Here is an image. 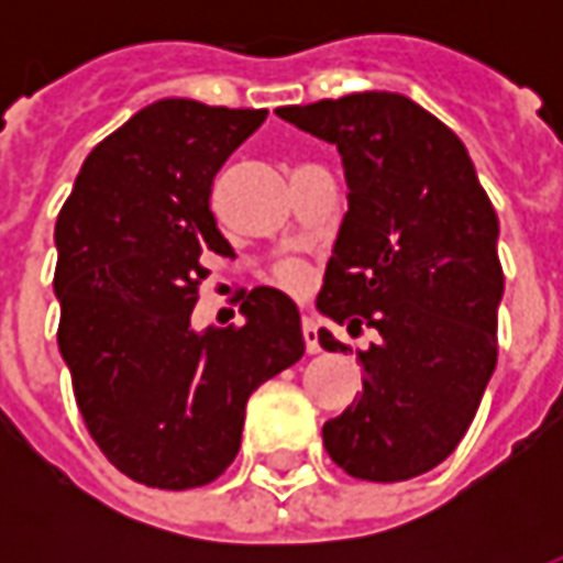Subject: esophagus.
Here are the masks:
<instances>
[{"instance_id":"34e87169","label":"esophagus","mask_w":563,"mask_h":563,"mask_svg":"<svg viewBox=\"0 0 563 563\" xmlns=\"http://www.w3.org/2000/svg\"><path fill=\"white\" fill-rule=\"evenodd\" d=\"M301 334H305V343H307V353L317 355L319 353V334H317V319L313 317H305L301 319Z\"/></svg>"}]
</instances>
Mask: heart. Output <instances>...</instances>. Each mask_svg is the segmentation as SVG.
I'll use <instances>...</instances> for the list:
<instances>
[{
	"instance_id": "obj_1",
	"label": "heart",
	"mask_w": 563,
	"mask_h": 563,
	"mask_svg": "<svg viewBox=\"0 0 563 563\" xmlns=\"http://www.w3.org/2000/svg\"><path fill=\"white\" fill-rule=\"evenodd\" d=\"M277 280H280L286 289H305L307 271L301 268V265H295V262H286V265H280V271H277Z\"/></svg>"
}]
</instances>
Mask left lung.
Returning a JSON list of instances; mask_svg holds the SVG:
<instances>
[{
	"mask_svg": "<svg viewBox=\"0 0 563 563\" xmlns=\"http://www.w3.org/2000/svg\"><path fill=\"white\" fill-rule=\"evenodd\" d=\"M277 117L334 144L350 189L317 310L379 334L355 350L362 391L322 424V443L355 479H413L452 455L495 374L497 213L459 135L401 92L286 104ZM319 343L353 353L329 329Z\"/></svg>",
	"mask_w": 563,
	"mask_h": 563,
	"instance_id": "8db88e82",
	"label": "left lung"
}]
</instances>
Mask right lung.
<instances>
[{"label":"right lung","mask_w":563,"mask_h":563,"mask_svg":"<svg viewBox=\"0 0 563 563\" xmlns=\"http://www.w3.org/2000/svg\"><path fill=\"white\" fill-rule=\"evenodd\" d=\"M265 108L159 99L80 165L56 217L59 353L104 459L150 488L213 483L241 449L250 395L305 355L289 295L258 286L241 329H192L201 253L232 256L210 186Z\"/></svg>","instance_id":"obj_1"}]
</instances>
